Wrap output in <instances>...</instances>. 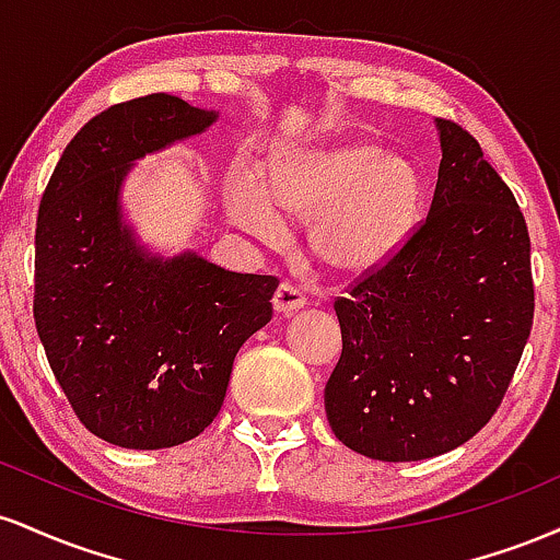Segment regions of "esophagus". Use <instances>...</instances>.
Returning a JSON list of instances; mask_svg holds the SVG:
<instances>
[{"label":"esophagus","mask_w":560,"mask_h":560,"mask_svg":"<svg viewBox=\"0 0 560 560\" xmlns=\"http://www.w3.org/2000/svg\"><path fill=\"white\" fill-rule=\"evenodd\" d=\"M305 305H307L305 294H302L300 287L292 284V281H281L279 289L273 292L276 313H284V316H287V313L300 311V307H305Z\"/></svg>","instance_id":"34e87169"}]
</instances>
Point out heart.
Wrapping results in <instances>:
<instances>
[{
  "label": "heart",
  "instance_id": "b5f03b06",
  "mask_svg": "<svg viewBox=\"0 0 560 560\" xmlns=\"http://www.w3.org/2000/svg\"><path fill=\"white\" fill-rule=\"evenodd\" d=\"M421 195V176L408 158L365 141L281 160L266 182L240 168L226 186L229 213L244 231L279 242L284 236L280 212L313 221L316 255L345 273L369 271L408 240L419 221Z\"/></svg>",
  "mask_w": 560,
  "mask_h": 560
}]
</instances>
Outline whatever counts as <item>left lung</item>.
<instances>
[{"label":"left lung","mask_w":560,"mask_h":560,"mask_svg":"<svg viewBox=\"0 0 560 560\" xmlns=\"http://www.w3.org/2000/svg\"><path fill=\"white\" fill-rule=\"evenodd\" d=\"M427 221L334 300L342 355L326 382L337 440L374 460L455 450L492 419L535 318L529 231L479 141L436 120Z\"/></svg>","instance_id":"1"}]
</instances>
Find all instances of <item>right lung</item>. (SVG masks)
<instances>
[{
	"instance_id": "right-lung-1",
	"label": "right lung",
	"mask_w": 560,
	"mask_h": 560,
	"mask_svg": "<svg viewBox=\"0 0 560 560\" xmlns=\"http://www.w3.org/2000/svg\"><path fill=\"white\" fill-rule=\"evenodd\" d=\"M215 118L171 94L107 107L70 139L38 205V339L73 413L110 445L160 450L205 432L236 352L273 316L276 276L160 258L120 213L131 165Z\"/></svg>"
}]
</instances>
